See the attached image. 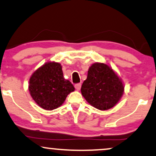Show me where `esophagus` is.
<instances>
[{
	"instance_id": "obj_1",
	"label": "esophagus",
	"mask_w": 156,
	"mask_h": 156,
	"mask_svg": "<svg viewBox=\"0 0 156 156\" xmlns=\"http://www.w3.org/2000/svg\"><path fill=\"white\" fill-rule=\"evenodd\" d=\"M81 86H82V84H80V83H78V84H75V89L77 91H79V90H80V89H81Z\"/></svg>"
}]
</instances>
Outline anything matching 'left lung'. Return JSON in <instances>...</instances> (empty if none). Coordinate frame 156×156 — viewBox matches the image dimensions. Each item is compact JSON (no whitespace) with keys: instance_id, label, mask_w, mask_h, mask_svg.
Segmentation results:
<instances>
[{"instance_id":"1","label":"left lung","mask_w":156,"mask_h":156,"mask_svg":"<svg viewBox=\"0 0 156 156\" xmlns=\"http://www.w3.org/2000/svg\"><path fill=\"white\" fill-rule=\"evenodd\" d=\"M81 92L94 108L108 110L120 101L124 92V85L110 66L96 62L89 68Z\"/></svg>"}]
</instances>
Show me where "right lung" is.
Listing matches in <instances>:
<instances>
[{"label": "right lung", "instance_id": "1", "mask_svg": "<svg viewBox=\"0 0 156 156\" xmlns=\"http://www.w3.org/2000/svg\"><path fill=\"white\" fill-rule=\"evenodd\" d=\"M29 90L36 104L46 110L58 108L69 93L73 84L64 78L59 63L49 62L36 69L29 80Z\"/></svg>", "mask_w": 156, "mask_h": 156}]
</instances>
